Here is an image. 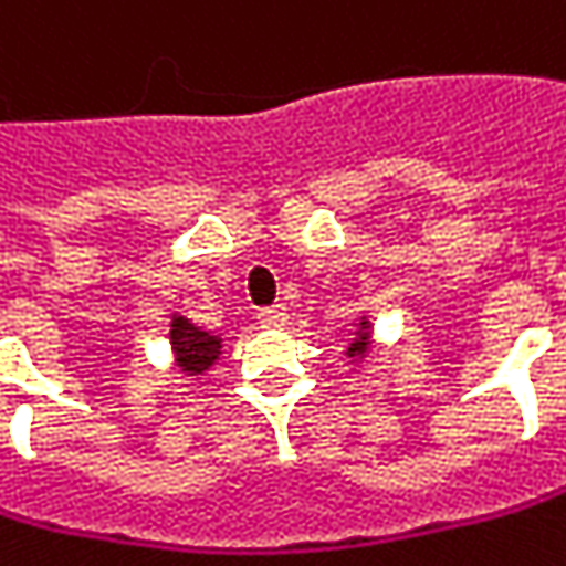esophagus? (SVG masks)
<instances>
[{
  "label": "esophagus",
  "instance_id": "obj_1",
  "mask_svg": "<svg viewBox=\"0 0 566 566\" xmlns=\"http://www.w3.org/2000/svg\"><path fill=\"white\" fill-rule=\"evenodd\" d=\"M259 323H265V326H284V323H287V307H284V304L262 307V311H259Z\"/></svg>",
  "mask_w": 566,
  "mask_h": 566
}]
</instances>
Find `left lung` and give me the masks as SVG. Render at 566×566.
Listing matches in <instances>:
<instances>
[{"mask_svg":"<svg viewBox=\"0 0 566 566\" xmlns=\"http://www.w3.org/2000/svg\"><path fill=\"white\" fill-rule=\"evenodd\" d=\"M365 329H368V326L361 323V333H358V339L349 346V355H361V352H365V346H368V343H365V339H368V336H365Z\"/></svg>","mask_w":566,"mask_h":566,"instance_id":"8db88e82","label":"left lung"}]
</instances>
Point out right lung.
<instances>
[{"label": "right lung", "mask_w": 566, "mask_h": 566, "mask_svg": "<svg viewBox=\"0 0 566 566\" xmlns=\"http://www.w3.org/2000/svg\"><path fill=\"white\" fill-rule=\"evenodd\" d=\"M169 336H172L176 358L182 361V368L191 371V375L208 371L214 365L217 355H220V339L211 336V333H205V329H198V326H191L182 316L172 319V333Z\"/></svg>", "instance_id": "obj_1"}]
</instances>
